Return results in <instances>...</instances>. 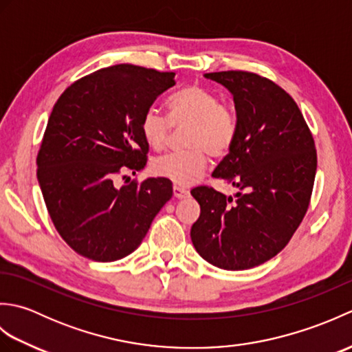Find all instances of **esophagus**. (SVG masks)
<instances>
[{
    "label": "esophagus",
    "instance_id": "obj_1",
    "mask_svg": "<svg viewBox=\"0 0 352 352\" xmlns=\"http://www.w3.org/2000/svg\"><path fill=\"white\" fill-rule=\"evenodd\" d=\"M172 190H174V197L178 198V199H183V198H188L189 197V190L182 188V186H174V188H172Z\"/></svg>",
    "mask_w": 352,
    "mask_h": 352
}]
</instances>
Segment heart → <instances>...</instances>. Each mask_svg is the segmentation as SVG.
Here are the masks:
<instances>
[{
    "label": "heart",
    "instance_id": "1",
    "mask_svg": "<svg viewBox=\"0 0 352 352\" xmlns=\"http://www.w3.org/2000/svg\"><path fill=\"white\" fill-rule=\"evenodd\" d=\"M168 122L159 110L148 109L140 121L144 140L154 149L164 148L172 126H189L184 136L188 149L157 157L151 169L157 177L189 186L203 177L208 154L214 159L226 157L237 136V118L219 96L203 86H188L169 96Z\"/></svg>",
    "mask_w": 352,
    "mask_h": 352
}]
</instances>
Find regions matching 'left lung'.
I'll use <instances>...</instances> for the list:
<instances>
[{
    "label": "left lung",
    "mask_w": 352,
    "mask_h": 352,
    "mask_svg": "<svg viewBox=\"0 0 352 352\" xmlns=\"http://www.w3.org/2000/svg\"><path fill=\"white\" fill-rule=\"evenodd\" d=\"M204 77L233 95L237 136L212 175L239 192L192 189L201 214L190 237L210 265L242 271L275 257L302 222L316 175L315 140L294 98L274 81L246 71Z\"/></svg>",
    "instance_id": "8db88e82"
}]
</instances>
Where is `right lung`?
Masks as SVG:
<instances>
[{"label": "right lung", "mask_w": 352, "mask_h": 352, "mask_svg": "<svg viewBox=\"0 0 352 352\" xmlns=\"http://www.w3.org/2000/svg\"><path fill=\"white\" fill-rule=\"evenodd\" d=\"M174 77L115 65L77 80L52 107L36 159L37 180L56 230L80 256H129L170 199L168 178L122 188L116 178L145 168L149 145L140 133L142 116L175 85Z\"/></svg>", "instance_id": "right-lung-1"}]
</instances>
